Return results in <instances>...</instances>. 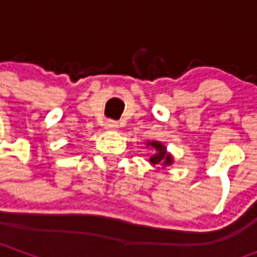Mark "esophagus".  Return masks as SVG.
<instances>
[{"mask_svg":"<svg viewBox=\"0 0 257 257\" xmlns=\"http://www.w3.org/2000/svg\"><path fill=\"white\" fill-rule=\"evenodd\" d=\"M106 128L110 129V131H117L118 123L115 121H112V119H108L106 122Z\"/></svg>","mask_w":257,"mask_h":257,"instance_id":"obj_1","label":"esophagus"}]
</instances>
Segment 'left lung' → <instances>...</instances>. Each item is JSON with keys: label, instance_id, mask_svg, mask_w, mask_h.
I'll return each mask as SVG.
<instances>
[{"label": "left lung", "instance_id": "1", "mask_svg": "<svg viewBox=\"0 0 257 257\" xmlns=\"http://www.w3.org/2000/svg\"><path fill=\"white\" fill-rule=\"evenodd\" d=\"M147 146H151L156 150V154L150 158V162L153 165H157V164L169 165V164H172V156L168 154L165 147L161 143H158V142H150V143H147Z\"/></svg>", "mask_w": 257, "mask_h": 257}]
</instances>
